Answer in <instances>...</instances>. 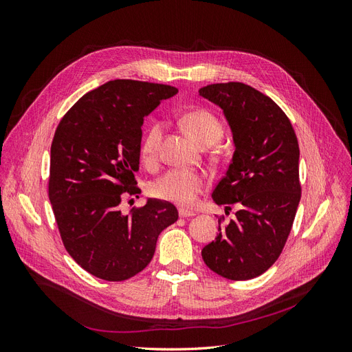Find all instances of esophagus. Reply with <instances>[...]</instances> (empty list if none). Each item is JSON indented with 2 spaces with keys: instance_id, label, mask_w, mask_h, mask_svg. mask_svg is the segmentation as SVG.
<instances>
[{
  "instance_id": "1",
  "label": "esophagus",
  "mask_w": 352,
  "mask_h": 352,
  "mask_svg": "<svg viewBox=\"0 0 352 352\" xmlns=\"http://www.w3.org/2000/svg\"><path fill=\"white\" fill-rule=\"evenodd\" d=\"M179 216L184 217V219L192 217V216H195V211H190V210H186V208H179Z\"/></svg>"
}]
</instances>
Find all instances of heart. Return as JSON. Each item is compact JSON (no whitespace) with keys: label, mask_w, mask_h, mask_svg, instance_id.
Listing matches in <instances>:
<instances>
[{"label":"heart","mask_w":352,"mask_h":352,"mask_svg":"<svg viewBox=\"0 0 352 352\" xmlns=\"http://www.w3.org/2000/svg\"><path fill=\"white\" fill-rule=\"evenodd\" d=\"M182 124L189 136L201 146L216 144L223 136V124L208 110L198 109L186 113L182 117ZM162 138V123L153 122L146 127L141 141V157L144 163H155ZM206 185L207 177L204 173L195 172V170L172 168L155 180L151 186V192L160 199L175 202L177 206L189 207L197 201V197L202 192Z\"/></svg>","instance_id":"heart-1"}]
</instances>
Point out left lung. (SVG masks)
<instances>
[{"label":"left lung","instance_id":"obj_1","mask_svg":"<svg viewBox=\"0 0 352 352\" xmlns=\"http://www.w3.org/2000/svg\"><path fill=\"white\" fill-rule=\"evenodd\" d=\"M198 92L223 110L235 145L211 197L226 210L239 207L202 248V260L226 279H254L279 258L300 204L296 135L279 105L250 85L212 83Z\"/></svg>","mask_w":352,"mask_h":352}]
</instances>
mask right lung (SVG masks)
<instances>
[{"label":"right lung","mask_w":352,"mask_h":352,"mask_svg":"<svg viewBox=\"0 0 352 352\" xmlns=\"http://www.w3.org/2000/svg\"><path fill=\"white\" fill-rule=\"evenodd\" d=\"M177 94L175 87L131 79L101 85L63 117L51 145L50 201L63 243L82 269L109 282L150 264L158 235L179 214L173 204L146 199L123 214L124 192L140 170L144 117Z\"/></svg>","instance_id":"right-lung-1"}]
</instances>
